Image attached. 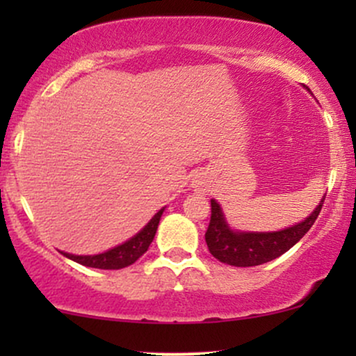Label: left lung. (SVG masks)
I'll return each mask as SVG.
<instances>
[{
    "instance_id": "obj_1",
    "label": "left lung",
    "mask_w": 356,
    "mask_h": 356,
    "mask_svg": "<svg viewBox=\"0 0 356 356\" xmlns=\"http://www.w3.org/2000/svg\"><path fill=\"white\" fill-rule=\"evenodd\" d=\"M323 202H325V195L309 218L288 229L276 232H238L227 226L222 209L212 199L211 222L206 231L207 248L216 259L229 266H259L284 254L312 229L314 220L320 216Z\"/></svg>"
}]
</instances>
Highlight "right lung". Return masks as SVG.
I'll list each match as a JSON object with an SVG mask.
<instances>
[{"label": "right lung", "instance_id": "add662e5", "mask_svg": "<svg viewBox=\"0 0 356 356\" xmlns=\"http://www.w3.org/2000/svg\"><path fill=\"white\" fill-rule=\"evenodd\" d=\"M164 209H161L152 219L149 220V224L142 229L138 234L134 236L132 239L125 241L120 246L108 249V251L102 252V254H93V256H75L68 254V252H61L63 256H67L68 259L75 261V263L83 264L87 268H97V269H122L134 264L144 252L149 249L150 243L154 241L155 232H157L159 220Z\"/></svg>", "mask_w": 356, "mask_h": 356}]
</instances>
